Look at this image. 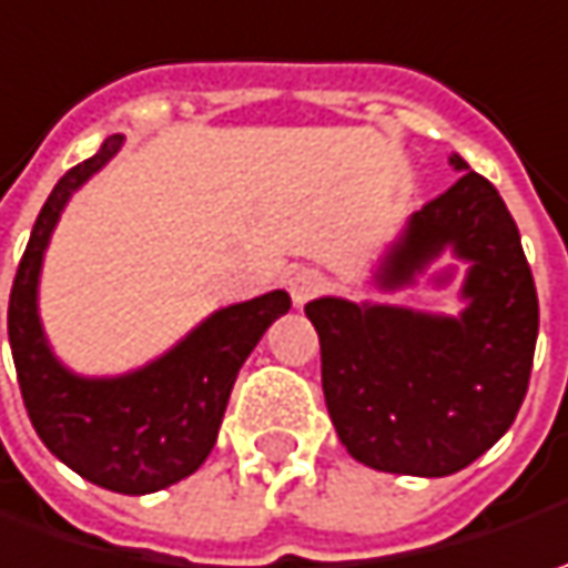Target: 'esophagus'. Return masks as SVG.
Masks as SVG:
<instances>
[{"instance_id": "34e87169", "label": "esophagus", "mask_w": 568, "mask_h": 568, "mask_svg": "<svg viewBox=\"0 0 568 568\" xmlns=\"http://www.w3.org/2000/svg\"><path fill=\"white\" fill-rule=\"evenodd\" d=\"M321 288H324V276H321L317 270H311V266H302V270H295V273L288 276V292H292V302H295V305L311 302Z\"/></svg>"}]
</instances>
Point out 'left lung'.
Masks as SVG:
<instances>
[{
	"mask_svg": "<svg viewBox=\"0 0 568 568\" xmlns=\"http://www.w3.org/2000/svg\"><path fill=\"white\" fill-rule=\"evenodd\" d=\"M455 184L413 212L375 285L416 276L452 247L467 263L457 317L400 305L314 298L321 382L333 426L358 464L384 474L448 477L489 452L528 394L537 343V288L499 190L452 155ZM442 273L435 283H448Z\"/></svg>",
	"mask_w": 568,
	"mask_h": 568,
	"instance_id": "8db88e82",
	"label": "left lung"
}]
</instances>
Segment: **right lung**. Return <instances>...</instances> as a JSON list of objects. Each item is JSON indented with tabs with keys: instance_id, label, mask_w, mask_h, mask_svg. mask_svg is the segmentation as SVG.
<instances>
[{
	"instance_id": "1",
	"label": "right lung",
	"mask_w": 568,
	"mask_h": 568,
	"mask_svg": "<svg viewBox=\"0 0 568 568\" xmlns=\"http://www.w3.org/2000/svg\"><path fill=\"white\" fill-rule=\"evenodd\" d=\"M104 139L47 196L9 298V343L28 416L40 442L79 477L123 496L159 493L210 457L244 358L266 327L292 308L283 288L210 314L155 362L116 378H82L53 356L40 327L38 283L43 251L69 196L120 152Z\"/></svg>"
}]
</instances>
